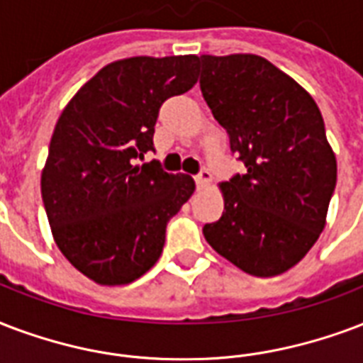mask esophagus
<instances>
[{
	"mask_svg": "<svg viewBox=\"0 0 363 363\" xmlns=\"http://www.w3.org/2000/svg\"><path fill=\"white\" fill-rule=\"evenodd\" d=\"M211 173H209V171L207 169H201L200 173H198V175L194 177V181H196V184H198V188H203V186H207V184H209V182H211Z\"/></svg>",
	"mask_w": 363,
	"mask_h": 363,
	"instance_id": "34e87169",
	"label": "esophagus"
}]
</instances>
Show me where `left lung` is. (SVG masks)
I'll use <instances>...</instances> for the list:
<instances>
[{
	"mask_svg": "<svg viewBox=\"0 0 363 363\" xmlns=\"http://www.w3.org/2000/svg\"><path fill=\"white\" fill-rule=\"evenodd\" d=\"M200 87L245 165L220 184L223 217L203 226L218 255L259 278L295 267L316 243L335 192L337 162L320 108L257 55H201Z\"/></svg>",
	"mask_w": 363,
	"mask_h": 363,
	"instance_id": "obj_1",
	"label": "left lung"
}]
</instances>
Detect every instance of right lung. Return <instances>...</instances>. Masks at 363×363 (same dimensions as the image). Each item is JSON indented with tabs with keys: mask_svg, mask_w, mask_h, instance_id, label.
<instances>
[{
	"mask_svg": "<svg viewBox=\"0 0 363 363\" xmlns=\"http://www.w3.org/2000/svg\"><path fill=\"white\" fill-rule=\"evenodd\" d=\"M198 57H133L104 66L77 91L52 131L41 198L55 242L101 286L131 284L162 255L165 228L192 196V177L152 160L169 96L198 82Z\"/></svg>",
	"mask_w": 363,
	"mask_h": 363,
	"instance_id": "1",
	"label": "right lung"
}]
</instances>
